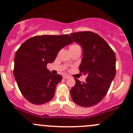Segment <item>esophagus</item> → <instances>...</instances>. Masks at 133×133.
Wrapping results in <instances>:
<instances>
[{
  "label": "esophagus",
  "mask_w": 133,
  "mask_h": 133,
  "mask_svg": "<svg viewBox=\"0 0 133 133\" xmlns=\"http://www.w3.org/2000/svg\"><path fill=\"white\" fill-rule=\"evenodd\" d=\"M69 77L68 75H64L63 76V78L64 79H67V78H69Z\"/></svg>",
  "instance_id": "34e87169"
}]
</instances>
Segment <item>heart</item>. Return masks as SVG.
<instances>
[{
	"mask_svg": "<svg viewBox=\"0 0 133 133\" xmlns=\"http://www.w3.org/2000/svg\"><path fill=\"white\" fill-rule=\"evenodd\" d=\"M79 47V46H78V45H76V44L72 45L71 46V47H70V49H71V48H73V47Z\"/></svg>",
	"mask_w": 133,
	"mask_h": 133,
	"instance_id": "obj_1",
	"label": "heart"
}]
</instances>
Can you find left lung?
<instances>
[{"label": "left lung", "mask_w": 133, "mask_h": 133, "mask_svg": "<svg viewBox=\"0 0 133 133\" xmlns=\"http://www.w3.org/2000/svg\"><path fill=\"white\" fill-rule=\"evenodd\" d=\"M70 37L82 47L79 69L87 75L84 82L75 78V85L70 90L71 99L81 107L94 106L106 95L115 77V53L105 39L94 32H75Z\"/></svg>", "instance_id": "obj_1"}]
</instances>
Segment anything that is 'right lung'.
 Listing matches in <instances>:
<instances>
[{
	"label": "right lung",
	"mask_w": 133,
	"mask_h": 133,
	"mask_svg": "<svg viewBox=\"0 0 133 133\" xmlns=\"http://www.w3.org/2000/svg\"><path fill=\"white\" fill-rule=\"evenodd\" d=\"M72 43L67 34L37 36L26 40L18 49L14 75L21 94L31 103L42 105L53 98L62 77L52 74L47 64L53 62L59 51Z\"/></svg>",
	"instance_id": "add662e5"
}]
</instances>
